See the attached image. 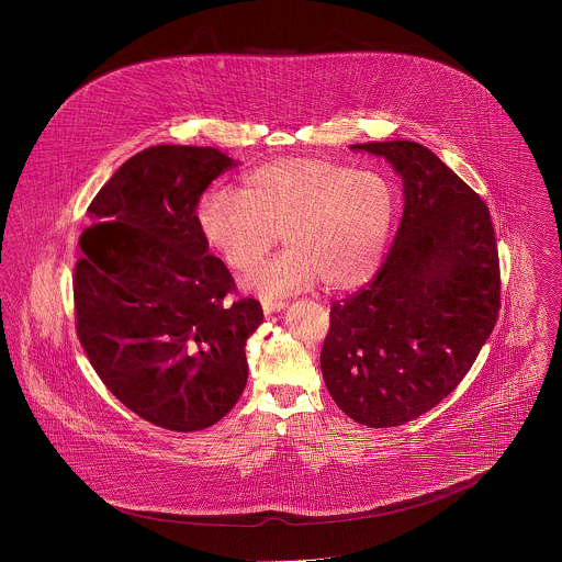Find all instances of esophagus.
Returning a JSON list of instances; mask_svg holds the SVG:
<instances>
[{
    "label": "esophagus",
    "mask_w": 562,
    "mask_h": 562,
    "mask_svg": "<svg viewBox=\"0 0 562 562\" xmlns=\"http://www.w3.org/2000/svg\"><path fill=\"white\" fill-rule=\"evenodd\" d=\"M286 301H278V299H263L261 301V307H263V312L266 314H276V312H282V310H286Z\"/></svg>",
    "instance_id": "esophagus-1"
}]
</instances>
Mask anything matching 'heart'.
I'll return each instance as SVG.
<instances>
[{
  "instance_id": "heart-1",
  "label": "heart",
  "mask_w": 562,
  "mask_h": 562,
  "mask_svg": "<svg viewBox=\"0 0 562 562\" xmlns=\"http://www.w3.org/2000/svg\"><path fill=\"white\" fill-rule=\"evenodd\" d=\"M396 195L374 170L293 158L250 170L241 191H209L198 209L204 241L234 271L255 268L278 241L286 250L244 276L241 286L278 296L310 289L346 293L373 276L392 232Z\"/></svg>"
}]
</instances>
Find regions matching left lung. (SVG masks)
<instances>
[{"label": "left lung", "mask_w": 562, "mask_h": 562, "mask_svg": "<svg viewBox=\"0 0 562 562\" xmlns=\"http://www.w3.org/2000/svg\"><path fill=\"white\" fill-rule=\"evenodd\" d=\"M402 179L401 227L360 293L330 307L321 369L337 406L394 428L447 398L474 364L499 312V259L486 204L413 140L351 145Z\"/></svg>", "instance_id": "8db88e82"}]
</instances>
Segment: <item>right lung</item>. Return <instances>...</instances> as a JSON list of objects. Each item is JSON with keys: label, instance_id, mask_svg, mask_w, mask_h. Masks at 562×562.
Returning a JSON list of instances; mask_svg holds the SVG:
<instances>
[{"label": "right lung", "instance_id": "1", "mask_svg": "<svg viewBox=\"0 0 562 562\" xmlns=\"http://www.w3.org/2000/svg\"><path fill=\"white\" fill-rule=\"evenodd\" d=\"M238 161L213 147L158 145L124 161L92 200L74 276L78 337L109 392L172 431L211 428L246 387L261 303L240 299L209 255L198 202Z\"/></svg>", "mask_w": 562, "mask_h": 562}]
</instances>
